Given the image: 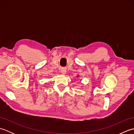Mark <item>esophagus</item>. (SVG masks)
Returning a JSON list of instances; mask_svg holds the SVG:
<instances>
[{
	"instance_id": "esophagus-1",
	"label": "esophagus",
	"mask_w": 134,
	"mask_h": 134,
	"mask_svg": "<svg viewBox=\"0 0 134 134\" xmlns=\"http://www.w3.org/2000/svg\"><path fill=\"white\" fill-rule=\"evenodd\" d=\"M61 72L62 74H65L66 73V71H65V70L64 69H63L61 70Z\"/></svg>"
}]
</instances>
